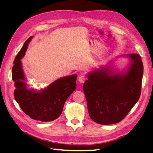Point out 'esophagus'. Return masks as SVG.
<instances>
[{
    "mask_svg": "<svg viewBox=\"0 0 153 153\" xmlns=\"http://www.w3.org/2000/svg\"><path fill=\"white\" fill-rule=\"evenodd\" d=\"M86 80V77L85 76H83V75H82V76H80L79 77H78V81L80 83H84L85 81Z\"/></svg>",
    "mask_w": 153,
    "mask_h": 153,
    "instance_id": "esophagus-1",
    "label": "esophagus"
}]
</instances>
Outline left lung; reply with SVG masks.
<instances>
[{
	"mask_svg": "<svg viewBox=\"0 0 153 153\" xmlns=\"http://www.w3.org/2000/svg\"><path fill=\"white\" fill-rule=\"evenodd\" d=\"M126 73L114 74L102 68L89 72L83 84L89 116L101 125H111L123 119L138 101L141 91L143 64L140 55L130 53Z\"/></svg>",
	"mask_w": 153,
	"mask_h": 153,
	"instance_id": "obj_1",
	"label": "left lung"
}]
</instances>
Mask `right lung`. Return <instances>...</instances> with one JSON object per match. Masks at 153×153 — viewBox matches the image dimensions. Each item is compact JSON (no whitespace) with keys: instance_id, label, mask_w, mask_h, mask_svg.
<instances>
[{"instance_id":"obj_1","label":"right lung","mask_w":153,"mask_h":153,"mask_svg":"<svg viewBox=\"0 0 153 153\" xmlns=\"http://www.w3.org/2000/svg\"><path fill=\"white\" fill-rule=\"evenodd\" d=\"M32 36L28 38L14 60L12 79L15 89L14 96L20 108L30 117L36 121L49 122L60 116L64 103L76 88L77 74L61 77L41 91L27 88L21 60Z\"/></svg>"}]
</instances>
